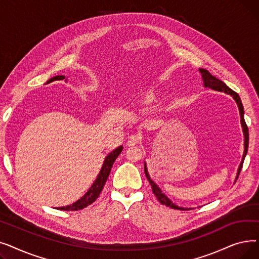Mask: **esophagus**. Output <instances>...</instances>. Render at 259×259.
I'll use <instances>...</instances> for the list:
<instances>
[{"label":"esophagus","instance_id":"34e87169","mask_svg":"<svg viewBox=\"0 0 259 259\" xmlns=\"http://www.w3.org/2000/svg\"><path fill=\"white\" fill-rule=\"evenodd\" d=\"M141 142V138L139 137V135H130L129 139H128V142H127V145L128 146H137L138 144H140Z\"/></svg>","mask_w":259,"mask_h":259}]
</instances>
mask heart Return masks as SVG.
Wrapping results in <instances>:
<instances>
[{"label": "heart", "instance_id": "heart-1", "mask_svg": "<svg viewBox=\"0 0 259 259\" xmlns=\"http://www.w3.org/2000/svg\"><path fill=\"white\" fill-rule=\"evenodd\" d=\"M157 98V92L155 89L153 88H149L147 90H145L141 97V102L143 104H150L152 102H154Z\"/></svg>", "mask_w": 259, "mask_h": 259}]
</instances>
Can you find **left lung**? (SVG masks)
I'll list each match as a JSON object with an SVG mask.
<instances>
[{
    "mask_svg": "<svg viewBox=\"0 0 259 259\" xmlns=\"http://www.w3.org/2000/svg\"><path fill=\"white\" fill-rule=\"evenodd\" d=\"M199 72L201 74V77H202V80H203V87L205 88H210L212 90H215V91H220V92H225L226 94H229L231 95L234 99V101L236 102L237 106H238V109H239V115H240V124H241V128H242V132H243V137H244V150H243V154H242V158H241V161L239 164V167H238V170H237V174H236V179H235V182L237 181V178L238 175L240 173V170L242 168V164H243V160H244V157H246L247 155V152H248V145H249V132H248V127H247V124L246 121H244V117H243V106L241 104V101H240V98L239 95L234 92L232 89H230L223 80L216 78L215 76H213L208 70L206 69H202V68H199ZM144 169H145V174H146V178L147 180L149 181V183H150L151 187H152V192L154 193V195L156 196V198L159 200V202L161 203V205H165L167 207H170L172 209H178V210H191V208H183V207H179L176 206L175 203L169 199L165 193H162V191L160 190V188L150 179V175H149V172H148V169H147V164L145 161L144 164Z\"/></svg>",
    "mask_w": 259,
    "mask_h": 259,
    "instance_id": "obj_1",
    "label": "left lung"
}]
</instances>
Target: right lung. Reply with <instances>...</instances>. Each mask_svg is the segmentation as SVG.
<instances>
[{"instance_id":"right-lung-1","label":"right lung","mask_w":259,"mask_h":259,"mask_svg":"<svg viewBox=\"0 0 259 259\" xmlns=\"http://www.w3.org/2000/svg\"><path fill=\"white\" fill-rule=\"evenodd\" d=\"M63 79L67 80L65 78V75H57V76L51 77L49 80H47L46 84H49V83H51V81H54V80H63ZM121 150H122V146H118L116 149H114L113 151H111L105 157L104 164L102 166V169L98 175L97 180L94 181V183L92 184V186L90 187V189L85 193V195L83 197H80L78 200L73 202L72 205H68L66 207H60L58 209L64 210V211H77V210H81V209L86 208L87 206L91 205L92 202H94L95 199H97L99 197V195L101 194L102 190L107 182L108 176H109V174H110V171L114 164V161L117 158V156L120 154Z\"/></svg>"}]
</instances>
